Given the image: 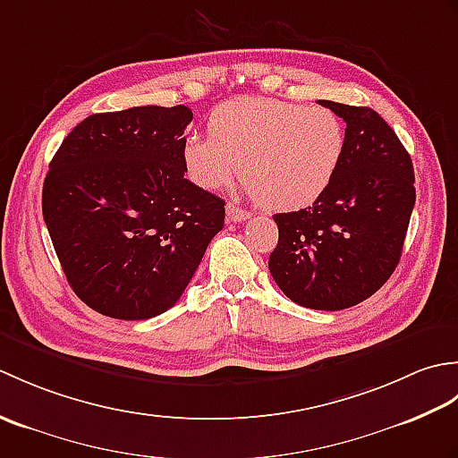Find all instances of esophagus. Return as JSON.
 I'll return each instance as SVG.
<instances>
[{
	"label": "esophagus",
	"instance_id": "34e87169",
	"mask_svg": "<svg viewBox=\"0 0 458 458\" xmlns=\"http://www.w3.org/2000/svg\"><path fill=\"white\" fill-rule=\"evenodd\" d=\"M226 216L230 222H244L251 216V214L244 208L236 207V204H226Z\"/></svg>",
	"mask_w": 458,
	"mask_h": 458
}]
</instances>
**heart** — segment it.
Masks as SVG:
<instances>
[{
    "label": "heart",
    "instance_id": "heart-1",
    "mask_svg": "<svg viewBox=\"0 0 458 458\" xmlns=\"http://www.w3.org/2000/svg\"><path fill=\"white\" fill-rule=\"evenodd\" d=\"M208 138L181 145L184 177L200 191L228 187L240 173L264 207L279 212L313 204L333 182L344 153V128L323 106L242 98L208 115Z\"/></svg>",
    "mask_w": 458,
    "mask_h": 458
}]
</instances>
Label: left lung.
Wrapping results in <instances>:
<instances>
[{"instance_id":"left-lung-1","label":"left lung","mask_w":458,"mask_h":458,"mask_svg":"<svg viewBox=\"0 0 458 458\" xmlns=\"http://www.w3.org/2000/svg\"><path fill=\"white\" fill-rule=\"evenodd\" d=\"M346 122L333 182L309 208L276 214L269 271L293 303L340 310L362 303L400 264L415 204L410 153L364 106L320 100Z\"/></svg>"}]
</instances>
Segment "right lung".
I'll return each mask as SVG.
<instances>
[{"instance_id":"1","label":"right lung","mask_w":458,"mask_h":458,"mask_svg":"<svg viewBox=\"0 0 458 458\" xmlns=\"http://www.w3.org/2000/svg\"><path fill=\"white\" fill-rule=\"evenodd\" d=\"M187 106L92 114L48 165L43 218L66 281L90 309L143 320L171 309L210 240L224 200L184 179Z\"/></svg>"}]
</instances>
